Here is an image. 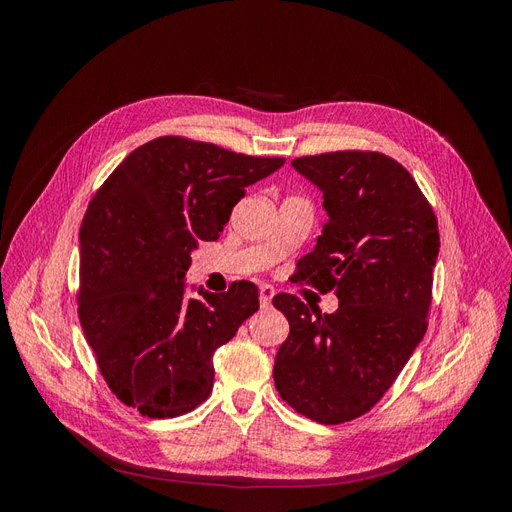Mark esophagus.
I'll return each instance as SVG.
<instances>
[{"label": "esophagus", "instance_id": "1", "mask_svg": "<svg viewBox=\"0 0 512 512\" xmlns=\"http://www.w3.org/2000/svg\"><path fill=\"white\" fill-rule=\"evenodd\" d=\"M273 297H275L273 286L262 284V286H260V305H262V307H269L271 301H273Z\"/></svg>", "mask_w": 512, "mask_h": 512}]
</instances>
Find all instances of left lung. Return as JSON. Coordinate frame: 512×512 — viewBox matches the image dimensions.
<instances>
[{"label": "left lung", "mask_w": 512, "mask_h": 512, "mask_svg": "<svg viewBox=\"0 0 512 512\" xmlns=\"http://www.w3.org/2000/svg\"><path fill=\"white\" fill-rule=\"evenodd\" d=\"M292 168L322 192L329 215L294 282L333 290L339 307L322 314L275 294L290 335L273 380L299 414L339 425L378 404L425 337L438 220L408 170L378 151L320 153Z\"/></svg>", "instance_id": "obj_1"}]
</instances>
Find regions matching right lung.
<instances>
[{
    "instance_id": "right-lung-1",
    "label": "right lung",
    "mask_w": 512,
    "mask_h": 512,
    "mask_svg": "<svg viewBox=\"0 0 512 512\" xmlns=\"http://www.w3.org/2000/svg\"><path fill=\"white\" fill-rule=\"evenodd\" d=\"M284 162L160 136L134 149L91 198L79 232V318L126 406L173 418L209 397L213 354L256 312L258 288L241 280L190 297L185 271L200 241H218L247 185Z\"/></svg>"
}]
</instances>
